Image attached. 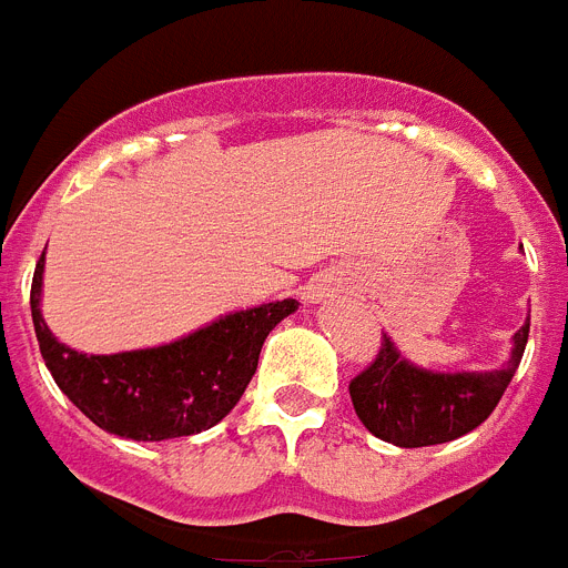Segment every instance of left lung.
I'll use <instances>...</instances> for the list:
<instances>
[{"instance_id": "obj_1", "label": "left lung", "mask_w": 568, "mask_h": 568, "mask_svg": "<svg viewBox=\"0 0 568 568\" xmlns=\"http://www.w3.org/2000/svg\"><path fill=\"white\" fill-rule=\"evenodd\" d=\"M530 316L514 334V352L493 372H430L398 355L384 334L375 361L352 378V405L369 434L398 448L452 443L475 430L505 396L528 343Z\"/></svg>"}]
</instances>
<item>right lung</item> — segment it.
I'll return each instance as SVG.
<instances>
[{"label": "right lung", "instance_id": "obj_1", "mask_svg": "<svg viewBox=\"0 0 568 568\" xmlns=\"http://www.w3.org/2000/svg\"><path fill=\"white\" fill-rule=\"evenodd\" d=\"M43 255L31 281V320L40 355L61 393L108 434L143 443L190 437L225 419L257 369L263 339L296 298L222 316L170 346L120 355H81L52 337L40 313Z\"/></svg>", "mask_w": 568, "mask_h": 568}]
</instances>
